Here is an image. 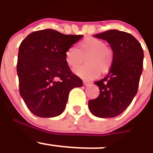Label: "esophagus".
<instances>
[{"mask_svg":"<svg viewBox=\"0 0 153 153\" xmlns=\"http://www.w3.org/2000/svg\"><path fill=\"white\" fill-rule=\"evenodd\" d=\"M83 85H85V86H89V85H91V83L88 82H85V81H84Z\"/></svg>","mask_w":153,"mask_h":153,"instance_id":"34e87169","label":"esophagus"}]
</instances>
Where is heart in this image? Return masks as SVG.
Returning <instances> with one entry per match:
<instances>
[{"mask_svg":"<svg viewBox=\"0 0 153 153\" xmlns=\"http://www.w3.org/2000/svg\"><path fill=\"white\" fill-rule=\"evenodd\" d=\"M87 65L74 70L75 75L86 81L95 79L101 73H107L113 64L112 51L101 39L87 37L78 44V49L69 47L65 53V61L74 69L83 63Z\"/></svg>","mask_w":153,"mask_h":153,"instance_id":"b5f03b06","label":"heart"}]
</instances>
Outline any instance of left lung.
Returning <instances> with one entry per match:
<instances>
[{"label":"left lung","instance_id":"left-lung-1","mask_svg":"<svg viewBox=\"0 0 153 153\" xmlns=\"http://www.w3.org/2000/svg\"><path fill=\"white\" fill-rule=\"evenodd\" d=\"M93 36L110 44L114 60L107 75L94 82L100 94L89 100L88 108L97 117H115L127 108L137 94L143 66V50L133 36L117 30Z\"/></svg>","mask_w":153,"mask_h":153}]
</instances>
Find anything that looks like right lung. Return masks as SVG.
<instances>
[{
	"label": "right lung",
	"mask_w": 153,
	"mask_h": 153,
	"mask_svg": "<svg viewBox=\"0 0 153 153\" xmlns=\"http://www.w3.org/2000/svg\"><path fill=\"white\" fill-rule=\"evenodd\" d=\"M83 36L46 29L31 33L20 43L16 65L20 94L36 116L60 115L70 91L83 85L65 61V51Z\"/></svg>",
	"instance_id": "right-lung-1"
}]
</instances>
